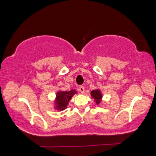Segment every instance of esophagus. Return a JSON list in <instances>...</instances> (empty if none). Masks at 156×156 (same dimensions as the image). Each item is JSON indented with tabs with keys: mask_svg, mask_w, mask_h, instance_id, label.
<instances>
[{
	"mask_svg": "<svg viewBox=\"0 0 156 156\" xmlns=\"http://www.w3.org/2000/svg\"><path fill=\"white\" fill-rule=\"evenodd\" d=\"M78 90L81 93H85V87H84V86H83V85H80V86L79 87Z\"/></svg>",
	"mask_w": 156,
	"mask_h": 156,
	"instance_id": "obj_1",
	"label": "esophagus"
}]
</instances>
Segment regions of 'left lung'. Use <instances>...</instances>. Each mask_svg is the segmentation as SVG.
Listing matches in <instances>:
<instances>
[{"instance_id": "obj_1", "label": "left lung", "mask_w": 156, "mask_h": 156, "mask_svg": "<svg viewBox=\"0 0 156 156\" xmlns=\"http://www.w3.org/2000/svg\"><path fill=\"white\" fill-rule=\"evenodd\" d=\"M91 96L92 98L95 99L97 104H99L101 98H102V95H101L100 91L98 90H94L91 92Z\"/></svg>"}]
</instances>
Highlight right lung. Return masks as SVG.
<instances>
[{"label":"right lung","mask_w":156,"mask_h":156,"mask_svg":"<svg viewBox=\"0 0 156 156\" xmlns=\"http://www.w3.org/2000/svg\"><path fill=\"white\" fill-rule=\"evenodd\" d=\"M76 93L75 90H71L70 91H62L57 93L56 103L57 104L56 108L58 110H63L67 105L69 104V100L71 99L74 94Z\"/></svg>","instance_id":"obj_1"}]
</instances>
